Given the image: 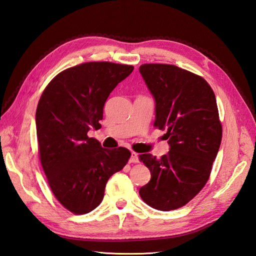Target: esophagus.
<instances>
[{
	"label": "esophagus",
	"instance_id": "obj_1",
	"mask_svg": "<svg viewBox=\"0 0 256 256\" xmlns=\"http://www.w3.org/2000/svg\"><path fill=\"white\" fill-rule=\"evenodd\" d=\"M129 162H130V164H138V156L136 152H131V157L129 159Z\"/></svg>",
	"mask_w": 256,
	"mask_h": 256
}]
</instances>
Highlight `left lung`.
<instances>
[{"mask_svg": "<svg viewBox=\"0 0 256 256\" xmlns=\"http://www.w3.org/2000/svg\"><path fill=\"white\" fill-rule=\"evenodd\" d=\"M140 74L156 102L154 126L166 130L170 150L140 154L152 178L140 188L146 204L162 212L187 204L203 189L222 138L214 92L202 76L174 65L144 64Z\"/></svg>", "mask_w": 256, "mask_h": 256, "instance_id": "left-lung-1", "label": "left lung"}]
</instances>
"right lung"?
Returning <instances> with one entry per match:
<instances>
[{
	"label": "right lung",
	"instance_id": "obj_1",
	"mask_svg": "<svg viewBox=\"0 0 256 256\" xmlns=\"http://www.w3.org/2000/svg\"><path fill=\"white\" fill-rule=\"evenodd\" d=\"M134 66L90 62L60 72L44 88L36 110L40 162L58 202L76 214L102 203L109 178L127 164L125 147L102 148L90 129L102 127L106 100Z\"/></svg>",
	"mask_w": 256,
	"mask_h": 256
}]
</instances>
